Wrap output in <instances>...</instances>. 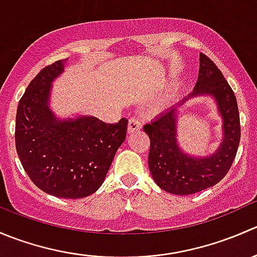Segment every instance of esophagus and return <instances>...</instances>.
Returning <instances> with one entry per match:
<instances>
[{"label":"esophagus","instance_id":"34e87169","mask_svg":"<svg viewBox=\"0 0 257 257\" xmlns=\"http://www.w3.org/2000/svg\"><path fill=\"white\" fill-rule=\"evenodd\" d=\"M142 129V121L141 119L137 118L136 115L132 116L131 119H129V123H128V133L132 134V133H136V132L141 131Z\"/></svg>","mask_w":257,"mask_h":257}]
</instances>
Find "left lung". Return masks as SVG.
Returning a JSON list of instances; mask_svg holds the SVG:
<instances>
[{"label": "left lung", "instance_id": "8db88e82", "mask_svg": "<svg viewBox=\"0 0 257 257\" xmlns=\"http://www.w3.org/2000/svg\"><path fill=\"white\" fill-rule=\"evenodd\" d=\"M198 82L193 93L175 107L164 110L143 126L150 139L148 164L159 188L177 195H189L219 183L231 168L239 148L241 129L236 97L216 64L200 53ZM210 95L223 119L224 138L219 149L209 157H190L180 149L176 139L177 107L189 97Z\"/></svg>", "mask_w": 257, "mask_h": 257}]
</instances>
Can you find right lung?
I'll return each mask as SVG.
<instances>
[{"label": "right lung", "mask_w": 257, "mask_h": 257, "mask_svg": "<svg viewBox=\"0 0 257 257\" xmlns=\"http://www.w3.org/2000/svg\"><path fill=\"white\" fill-rule=\"evenodd\" d=\"M66 59L45 67L28 84L16 114V149L23 169L49 195L80 199L104 181L124 142L128 119L104 123L92 115L58 119L49 109L52 82Z\"/></svg>", "instance_id": "right-lung-1"}]
</instances>
